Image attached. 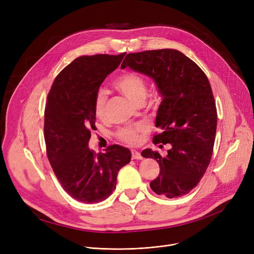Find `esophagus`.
<instances>
[{
	"label": "esophagus",
	"mask_w": 254,
	"mask_h": 254,
	"mask_svg": "<svg viewBox=\"0 0 254 254\" xmlns=\"http://www.w3.org/2000/svg\"><path fill=\"white\" fill-rule=\"evenodd\" d=\"M131 159L132 160H141L142 157L140 156V154L137 151L131 150Z\"/></svg>",
	"instance_id": "1"
}]
</instances>
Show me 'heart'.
<instances>
[{"label": "heart", "mask_w": 254, "mask_h": 254, "mask_svg": "<svg viewBox=\"0 0 254 254\" xmlns=\"http://www.w3.org/2000/svg\"><path fill=\"white\" fill-rule=\"evenodd\" d=\"M114 86L122 92L127 98H128L133 104H142L147 98L148 86L144 79L132 72H124L119 75L115 81ZM94 114L98 119H102L105 116L106 111V95L103 91L96 92L94 97ZM146 130V127L141 124L125 127L118 130L117 136L129 144H136L140 136L139 134Z\"/></svg>", "instance_id": "1"}]
</instances>
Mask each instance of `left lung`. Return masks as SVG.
<instances>
[{
  "label": "left lung",
  "instance_id": "left-lung-1",
  "mask_svg": "<svg viewBox=\"0 0 254 254\" xmlns=\"http://www.w3.org/2000/svg\"><path fill=\"white\" fill-rule=\"evenodd\" d=\"M126 67L151 77L162 97L156 117L161 131L154 143H170L171 149L166 157L151 149L141 152L160 166L150 187L167 198L186 195L198 185L212 157L217 112L210 82L194 61L175 49L129 53L121 66Z\"/></svg>",
  "mask_w": 254,
  "mask_h": 254
}]
</instances>
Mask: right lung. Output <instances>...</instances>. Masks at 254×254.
I'll return each mask as SVG.
<instances>
[{
  "instance_id": "obj_1",
  "label": "right lung",
  "mask_w": 254,
  "mask_h": 254,
  "mask_svg": "<svg viewBox=\"0 0 254 254\" xmlns=\"http://www.w3.org/2000/svg\"><path fill=\"white\" fill-rule=\"evenodd\" d=\"M125 55L76 58L57 75L47 97L44 137L48 160L62 188L79 202L92 204L110 197L119 171L130 162V151L119 144L110 146L104 154L88 148L90 130L95 128V94Z\"/></svg>"
}]
</instances>
